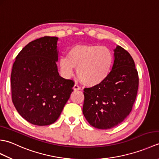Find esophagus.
Listing matches in <instances>:
<instances>
[{
    "label": "esophagus",
    "instance_id": "1",
    "mask_svg": "<svg viewBox=\"0 0 159 159\" xmlns=\"http://www.w3.org/2000/svg\"><path fill=\"white\" fill-rule=\"evenodd\" d=\"M73 89L74 91H78V90H80V87L77 85V84H75L73 87Z\"/></svg>",
    "mask_w": 159,
    "mask_h": 159
}]
</instances>
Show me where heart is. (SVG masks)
<instances>
[{
    "label": "heart",
    "instance_id": "1",
    "mask_svg": "<svg viewBox=\"0 0 159 159\" xmlns=\"http://www.w3.org/2000/svg\"><path fill=\"white\" fill-rule=\"evenodd\" d=\"M113 63V53L107 47L76 45L69 50L67 57H61L59 65L63 76H72L76 67L80 81L87 86L94 87L107 79Z\"/></svg>",
    "mask_w": 159,
    "mask_h": 159
}]
</instances>
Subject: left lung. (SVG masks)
<instances>
[{
	"label": "left lung",
	"instance_id": "left-lung-1",
	"mask_svg": "<svg viewBox=\"0 0 159 159\" xmlns=\"http://www.w3.org/2000/svg\"><path fill=\"white\" fill-rule=\"evenodd\" d=\"M114 62L107 79L84 89L83 113L91 126L109 129L126 119L135 101L139 76L131 55L122 47L114 49Z\"/></svg>",
	"mask_w": 159,
	"mask_h": 159
}]
</instances>
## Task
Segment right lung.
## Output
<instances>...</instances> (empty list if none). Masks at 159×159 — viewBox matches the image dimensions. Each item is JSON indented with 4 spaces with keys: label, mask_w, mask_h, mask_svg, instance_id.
Wrapping results in <instances>:
<instances>
[{
    "label": "right lung",
    "mask_w": 159,
    "mask_h": 159,
    "mask_svg": "<svg viewBox=\"0 0 159 159\" xmlns=\"http://www.w3.org/2000/svg\"><path fill=\"white\" fill-rule=\"evenodd\" d=\"M58 39L45 36L29 43L12 67L13 103L24 119L38 126L56 121L73 92L74 82L58 72Z\"/></svg>",
    "instance_id": "1"
}]
</instances>
